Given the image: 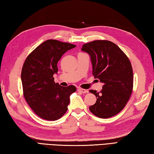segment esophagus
<instances>
[{"instance_id": "1", "label": "esophagus", "mask_w": 154, "mask_h": 154, "mask_svg": "<svg viewBox=\"0 0 154 154\" xmlns=\"http://www.w3.org/2000/svg\"><path fill=\"white\" fill-rule=\"evenodd\" d=\"M77 91L81 92V93H86L87 92L86 89H82V88H78Z\"/></svg>"}]
</instances>
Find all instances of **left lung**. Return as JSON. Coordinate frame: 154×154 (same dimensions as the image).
Here are the masks:
<instances>
[{
	"instance_id": "left-lung-1",
	"label": "left lung",
	"mask_w": 154,
	"mask_h": 154,
	"mask_svg": "<svg viewBox=\"0 0 154 154\" xmlns=\"http://www.w3.org/2000/svg\"><path fill=\"white\" fill-rule=\"evenodd\" d=\"M81 51L89 54L93 75L103 83L102 90H90L97 98L89 107L100 118H109L119 113L128 103L133 89V70L128 57L115 43L97 40L84 44Z\"/></svg>"
}]
</instances>
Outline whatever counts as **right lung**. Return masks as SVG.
<instances>
[{
  "instance_id": "obj_1",
  "label": "right lung",
  "mask_w": 154,
  "mask_h": 154,
  "mask_svg": "<svg viewBox=\"0 0 154 154\" xmlns=\"http://www.w3.org/2000/svg\"><path fill=\"white\" fill-rule=\"evenodd\" d=\"M76 45L49 39L26 57L21 72L23 94L27 103L41 118L55 121L67 112L74 85L63 87L54 81L57 63Z\"/></svg>"
}]
</instances>
